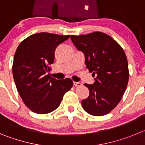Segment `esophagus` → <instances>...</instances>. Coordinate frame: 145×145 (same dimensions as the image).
<instances>
[{"label":"esophagus","instance_id":"34e87169","mask_svg":"<svg viewBox=\"0 0 145 145\" xmlns=\"http://www.w3.org/2000/svg\"><path fill=\"white\" fill-rule=\"evenodd\" d=\"M74 86H81L82 84L80 82H74Z\"/></svg>","mask_w":145,"mask_h":145}]
</instances>
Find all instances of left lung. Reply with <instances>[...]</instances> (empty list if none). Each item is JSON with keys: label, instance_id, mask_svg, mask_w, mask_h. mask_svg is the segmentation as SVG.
<instances>
[{"label": "left lung", "instance_id": "left-lung-1", "mask_svg": "<svg viewBox=\"0 0 145 145\" xmlns=\"http://www.w3.org/2000/svg\"><path fill=\"white\" fill-rule=\"evenodd\" d=\"M70 38L84 52L87 69L96 77L93 84H84L89 96L82 101V107L92 116L108 114L120 102L129 82V65L123 49L113 38L101 32L71 35Z\"/></svg>", "mask_w": 145, "mask_h": 145}]
</instances>
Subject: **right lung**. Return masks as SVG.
<instances>
[{"mask_svg": "<svg viewBox=\"0 0 145 145\" xmlns=\"http://www.w3.org/2000/svg\"><path fill=\"white\" fill-rule=\"evenodd\" d=\"M70 35L40 33L21 42L15 52L12 72L17 91L33 112L47 114L59 106L65 93L73 86L70 78L57 80L48 73L54 52Z\"/></svg>", "mask_w": 145, "mask_h": 145, "instance_id": "right-lung-1", "label": "right lung"}]
</instances>
